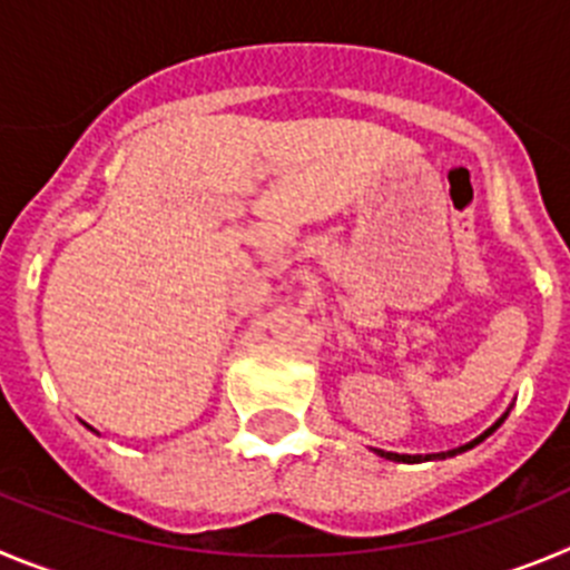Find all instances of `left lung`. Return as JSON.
<instances>
[{"instance_id": "obj_1", "label": "left lung", "mask_w": 570, "mask_h": 570, "mask_svg": "<svg viewBox=\"0 0 570 570\" xmlns=\"http://www.w3.org/2000/svg\"><path fill=\"white\" fill-rule=\"evenodd\" d=\"M502 420H505V414H502L500 420H497L494 425H491V429H485L483 434H480V438H474L471 440V443H465V445H460V449H454V451H445V454H394V451H381V449H374L377 451V454H381V458H386V460H394V463H423V460H438V458H451V454H460V451H469V449H474L476 443H483L485 438H489L491 432H494L497 425L502 423Z\"/></svg>"}]
</instances>
